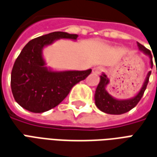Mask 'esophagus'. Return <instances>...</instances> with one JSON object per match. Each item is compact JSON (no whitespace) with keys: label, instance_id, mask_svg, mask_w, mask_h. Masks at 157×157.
<instances>
[{"label":"esophagus","instance_id":"34e87169","mask_svg":"<svg viewBox=\"0 0 157 157\" xmlns=\"http://www.w3.org/2000/svg\"><path fill=\"white\" fill-rule=\"evenodd\" d=\"M102 71V67L98 66V67L93 68V70H92V73H94V74H99V73H101V71Z\"/></svg>","mask_w":157,"mask_h":157}]
</instances>
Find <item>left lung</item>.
Returning a JSON list of instances; mask_svg holds the SVG:
<instances>
[{"label": "left lung", "mask_w": 157, "mask_h": 157, "mask_svg": "<svg viewBox=\"0 0 157 157\" xmlns=\"http://www.w3.org/2000/svg\"><path fill=\"white\" fill-rule=\"evenodd\" d=\"M137 45L140 51L150 57L151 67L152 68L153 61H152V55L151 51L145 48V46L140 44V43H137ZM151 71L148 72L144 84L142 86L141 89L140 90V92L135 97L128 99H117L110 95L106 90V87L109 83V79L107 77V75L104 73H102V75H100V82L97 86L95 95H94L96 106L102 112L109 113V114H122V113L128 112L129 110L134 109L135 106L137 105V103L140 102V100L141 99L142 96L146 89V86L148 84L149 77L151 75Z\"/></svg>", "instance_id": "8db88e82"}]
</instances>
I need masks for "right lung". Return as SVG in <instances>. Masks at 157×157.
I'll use <instances>...</instances> for the list:
<instances>
[{"label": "right lung", "mask_w": 157, "mask_h": 157, "mask_svg": "<svg viewBox=\"0 0 157 157\" xmlns=\"http://www.w3.org/2000/svg\"><path fill=\"white\" fill-rule=\"evenodd\" d=\"M77 34L54 32L29 41L16 59L11 75V87L16 102L32 113L54 109L71 89L87 77L86 71H53L46 66L43 49L58 39L76 40Z\"/></svg>", "instance_id": "1"}]
</instances>
